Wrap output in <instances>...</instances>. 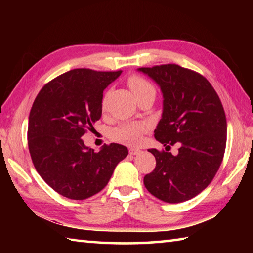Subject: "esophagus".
Wrapping results in <instances>:
<instances>
[{"mask_svg":"<svg viewBox=\"0 0 253 253\" xmlns=\"http://www.w3.org/2000/svg\"><path fill=\"white\" fill-rule=\"evenodd\" d=\"M140 153H142V151H140V149H138V148H130L129 149L130 155H138V154H140Z\"/></svg>","mask_w":253,"mask_h":253,"instance_id":"esophagus-1","label":"esophagus"}]
</instances>
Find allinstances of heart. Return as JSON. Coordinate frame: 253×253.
<instances>
[{
  "mask_svg": "<svg viewBox=\"0 0 253 253\" xmlns=\"http://www.w3.org/2000/svg\"><path fill=\"white\" fill-rule=\"evenodd\" d=\"M128 85H129V88L136 97L145 92L155 91L153 85L139 76H131L128 79ZM145 130H146V126L142 123L122 124V125L111 129L109 135L110 138L115 140V142L126 145H137L142 139V135Z\"/></svg>",
  "mask_w": 253,
  "mask_h": 253,
  "instance_id": "heart-1",
  "label": "heart"
}]
</instances>
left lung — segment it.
<instances>
[{"instance_id":"obj_1","label":"left lung","mask_w":253,"mask_h":253,"mask_svg":"<svg viewBox=\"0 0 253 253\" xmlns=\"http://www.w3.org/2000/svg\"><path fill=\"white\" fill-rule=\"evenodd\" d=\"M161 88L162 118L155 138L164 146L178 143L177 155L148 149L156 166L144 177L149 193L168 203H181L201 193L219 169L226 144L223 106L211 84L198 72L177 65L138 68Z\"/></svg>"}]
</instances>
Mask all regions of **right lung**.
I'll return each instance as SVG.
<instances>
[{
    "instance_id": "add662e5",
    "label": "right lung",
    "mask_w": 253,
    "mask_h": 253,
    "mask_svg": "<svg viewBox=\"0 0 253 253\" xmlns=\"http://www.w3.org/2000/svg\"><path fill=\"white\" fill-rule=\"evenodd\" d=\"M121 71L74 69L46 84L29 116L28 144L37 172L55 192L71 200L97 194L128 155L121 144L95 153L81 139L101 117L102 92Z\"/></svg>"
}]
</instances>
